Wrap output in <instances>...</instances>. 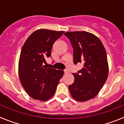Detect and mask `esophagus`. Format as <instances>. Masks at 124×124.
Listing matches in <instances>:
<instances>
[{
    "mask_svg": "<svg viewBox=\"0 0 124 124\" xmlns=\"http://www.w3.org/2000/svg\"><path fill=\"white\" fill-rule=\"evenodd\" d=\"M64 73H69V70H68V69H65V70H64Z\"/></svg>",
    "mask_w": 124,
    "mask_h": 124,
    "instance_id": "34e87169",
    "label": "esophagus"
}]
</instances>
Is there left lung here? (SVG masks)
<instances>
[{
  "mask_svg": "<svg viewBox=\"0 0 124 124\" xmlns=\"http://www.w3.org/2000/svg\"><path fill=\"white\" fill-rule=\"evenodd\" d=\"M73 49V63H82L83 68L72 73L74 82L69 86L72 96L78 101L94 98L105 83L108 63L103 44L95 35L86 31L66 32Z\"/></svg>",
  "mask_w": 124,
  "mask_h": 124,
  "instance_id": "8db88e82",
  "label": "left lung"
}]
</instances>
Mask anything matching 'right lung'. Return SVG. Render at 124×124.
<instances>
[{
    "instance_id": "obj_1",
    "label": "right lung",
    "mask_w": 124,
    "mask_h": 124,
    "mask_svg": "<svg viewBox=\"0 0 124 124\" xmlns=\"http://www.w3.org/2000/svg\"><path fill=\"white\" fill-rule=\"evenodd\" d=\"M64 31L41 29L33 32L25 41L19 59L21 83L30 96L44 101L54 95L63 70L47 68L46 59L51 56L54 42Z\"/></svg>"
}]
</instances>
